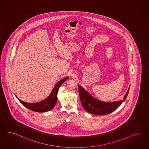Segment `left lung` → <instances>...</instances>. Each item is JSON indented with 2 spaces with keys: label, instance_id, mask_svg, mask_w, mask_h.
Returning <instances> with one entry per match:
<instances>
[{
  "label": "left lung",
  "instance_id": "left-lung-1",
  "mask_svg": "<svg viewBox=\"0 0 149 149\" xmlns=\"http://www.w3.org/2000/svg\"><path fill=\"white\" fill-rule=\"evenodd\" d=\"M77 85L80 97L82 107L87 112L97 116L107 114L117 109L122 104L123 102L126 100L130 88V87H129V89L125 94L123 100H121L113 102H105L99 100L92 97L80 85Z\"/></svg>",
  "mask_w": 149,
  "mask_h": 149
}]
</instances>
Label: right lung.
<instances>
[{
    "label": "right lung",
    "mask_w": 149,
    "mask_h": 149,
    "mask_svg": "<svg viewBox=\"0 0 149 149\" xmlns=\"http://www.w3.org/2000/svg\"><path fill=\"white\" fill-rule=\"evenodd\" d=\"M68 78L69 77H67L58 81L54 87L50 95L43 100L40 101V102H37L35 103H28L21 100L18 98V99L22 105H24L25 107H26L29 109L31 110L32 111L36 112H44L50 111L53 109L56 104L57 101V93L61 86L62 85V84L64 81L67 80ZM16 97H17L16 95Z\"/></svg>",
    "instance_id": "add662e5"
}]
</instances>
